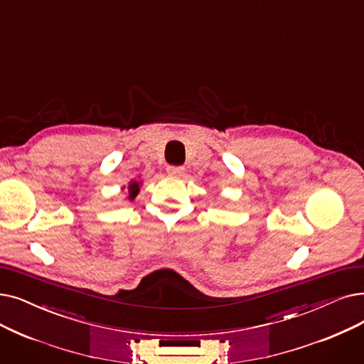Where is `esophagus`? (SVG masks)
I'll list each match as a JSON object with an SVG mask.
<instances>
[{
    "label": "esophagus",
    "mask_w": 364,
    "mask_h": 364,
    "mask_svg": "<svg viewBox=\"0 0 364 364\" xmlns=\"http://www.w3.org/2000/svg\"><path fill=\"white\" fill-rule=\"evenodd\" d=\"M166 171H168V173H171V176H183V173H184V166H173V165H171V166L166 168Z\"/></svg>",
    "instance_id": "1"
}]
</instances>
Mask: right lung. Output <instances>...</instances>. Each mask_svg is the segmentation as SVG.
<instances>
[{
    "instance_id": "obj_1",
    "label": "right lung",
    "mask_w": 364,
    "mask_h": 364,
    "mask_svg": "<svg viewBox=\"0 0 364 364\" xmlns=\"http://www.w3.org/2000/svg\"><path fill=\"white\" fill-rule=\"evenodd\" d=\"M128 191H129V199H134L139 192V184L136 181H132L128 187Z\"/></svg>"
}]
</instances>
